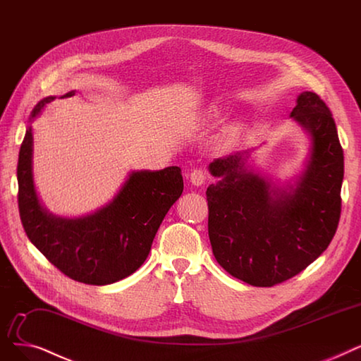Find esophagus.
<instances>
[{
  "label": "esophagus",
  "instance_id": "obj_1",
  "mask_svg": "<svg viewBox=\"0 0 361 361\" xmlns=\"http://www.w3.org/2000/svg\"><path fill=\"white\" fill-rule=\"evenodd\" d=\"M190 180H191V183L192 185H195V186H201V185H204V182H205V173L202 170H194V171H191V175H190Z\"/></svg>",
  "mask_w": 361,
  "mask_h": 361
}]
</instances>
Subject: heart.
Here are the masks:
<instances>
[{
    "label": "heart",
    "mask_w": 361,
    "mask_h": 361,
    "mask_svg": "<svg viewBox=\"0 0 361 361\" xmlns=\"http://www.w3.org/2000/svg\"><path fill=\"white\" fill-rule=\"evenodd\" d=\"M212 116H213V114H212ZM235 140H236V130L229 129V130H226L225 133H223L220 142H221L223 145H229V144H232Z\"/></svg>",
    "instance_id": "b5f03b06"
}]
</instances>
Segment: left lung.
<instances>
[{"label": "left lung", "mask_w": 361, "mask_h": 361, "mask_svg": "<svg viewBox=\"0 0 361 361\" xmlns=\"http://www.w3.org/2000/svg\"><path fill=\"white\" fill-rule=\"evenodd\" d=\"M289 117L308 152L289 180L273 182L250 164L254 149L209 164V236L217 263L252 286L288 281L328 248L341 214L344 154L329 109L304 91Z\"/></svg>", "instance_id": "1"}]
</instances>
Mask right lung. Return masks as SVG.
<instances>
[{
	"label": "right lung",
	"instance_id": "right-lung-1",
	"mask_svg": "<svg viewBox=\"0 0 361 361\" xmlns=\"http://www.w3.org/2000/svg\"><path fill=\"white\" fill-rule=\"evenodd\" d=\"M54 98L41 99L32 110L20 147V219L30 243L66 276L88 285H110L130 276L147 260L164 216L182 195L180 169L132 170L113 200L98 210L79 217L49 213L33 180L32 123Z\"/></svg>",
	"mask_w": 361,
	"mask_h": 361
}]
</instances>
